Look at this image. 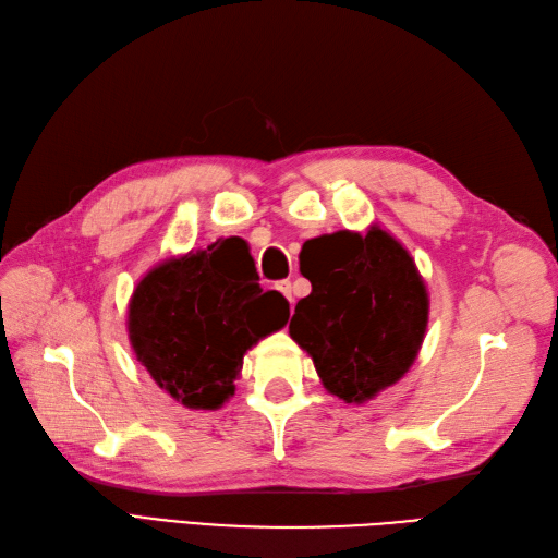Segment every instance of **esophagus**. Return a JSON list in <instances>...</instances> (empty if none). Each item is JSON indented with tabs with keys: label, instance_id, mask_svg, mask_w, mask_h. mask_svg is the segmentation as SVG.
I'll return each mask as SVG.
<instances>
[{
	"label": "esophagus",
	"instance_id": "1",
	"mask_svg": "<svg viewBox=\"0 0 558 558\" xmlns=\"http://www.w3.org/2000/svg\"><path fill=\"white\" fill-rule=\"evenodd\" d=\"M276 290H278V292H282L284 296H288V302H290V304L294 302V296H292V282H290V280H280V282H276Z\"/></svg>",
	"mask_w": 558,
	"mask_h": 558
}]
</instances>
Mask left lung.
<instances>
[{
  "instance_id": "1",
  "label": "left lung",
  "mask_w": 558,
  "mask_h": 558,
  "mask_svg": "<svg viewBox=\"0 0 558 558\" xmlns=\"http://www.w3.org/2000/svg\"><path fill=\"white\" fill-rule=\"evenodd\" d=\"M311 294L299 299L290 335L316 365L323 387L365 403L415 363L428 323V294L410 252L391 233L337 231L306 252Z\"/></svg>"
}]
</instances>
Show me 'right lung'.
Here are the masks:
<instances>
[{"mask_svg": "<svg viewBox=\"0 0 558 558\" xmlns=\"http://www.w3.org/2000/svg\"><path fill=\"white\" fill-rule=\"evenodd\" d=\"M288 318V299L262 290L245 240L228 238L150 268L126 330L157 387L185 408L217 410L235 393L245 353Z\"/></svg>", "mask_w": 558, "mask_h": 558, "instance_id": "obj_1", "label": "right lung"}]
</instances>
